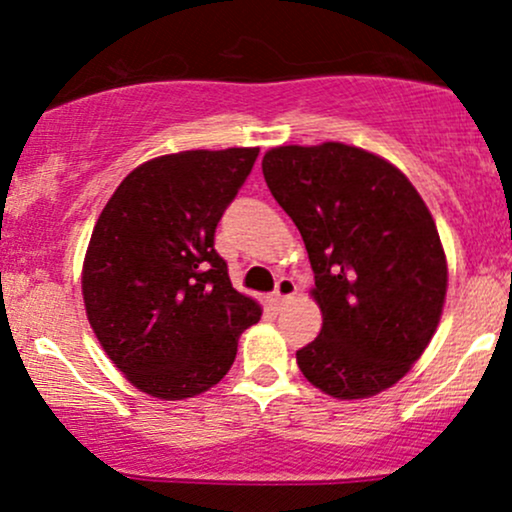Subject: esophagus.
<instances>
[{
  "label": "esophagus",
  "mask_w": 512,
  "mask_h": 512,
  "mask_svg": "<svg viewBox=\"0 0 512 512\" xmlns=\"http://www.w3.org/2000/svg\"><path fill=\"white\" fill-rule=\"evenodd\" d=\"M296 291H298L296 281H293V279H279V281H276V291H274V296L269 298V303H272L274 310H279L281 305H284L286 301H291V298L296 296Z\"/></svg>",
  "instance_id": "34e87169"
}]
</instances>
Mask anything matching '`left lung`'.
I'll return each instance as SVG.
<instances>
[{"instance_id": "obj_1", "label": "left lung", "mask_w": 512, "mask_h": 512, "mask_svg": "<svg viewBox=\"0 0 512 512\" xmlns=\"http://www.w3.org/2000/svg\"><path fill=\"white\" fill-rule=\"evenodd\" d=\"M262 173L315 272L322 330L298 368L330 397L378 395L419 361L443 313L448 262L431 211L402 170L342 142L276 146Z\"/></svg>"}]
</instances>
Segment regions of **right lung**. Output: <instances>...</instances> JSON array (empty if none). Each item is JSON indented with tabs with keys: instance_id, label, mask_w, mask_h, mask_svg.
Wrapping results in <instances>:
<instances>
[{
	"instance_id": "obj_1",
	"label": "right lung",
	"mask_w": 512,
	"mask_h": 512,
	"mask_svg": "<svg viewBox=\"0 0 512 512\" xmlns=\"http://www.w3.org/2000/svg\"><path fill=\"white\" fill-rule=\"evenodd\" d=\"M257 154L243 146L151 158L120 182L93 226L81 272L88 322L146 395L207 392L260 320V305L233 289L214 250L216 226Z\"/></svg>"
}]
</instances>
